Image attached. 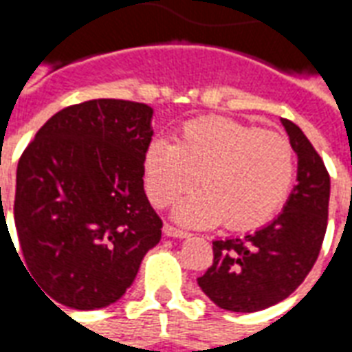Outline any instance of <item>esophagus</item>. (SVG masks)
<instances>
[{
	"label": "esophagus",
	"mask_w": 352,
	"mask_h": 352,
	"mask_svg": "<svg viewBox=\"0 0 352 352\" xmlns=\"http://www.w3.org/2000/svg\"><path fill=\"white\" fill-rule=\"evenodd\" d=\"M164 236L179 237V239H183V237H188V232L175 228V226H171V224H166V226H164Z\"/></svg>",
	"instance_id": "1"
}]
</instances>
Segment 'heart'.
Listing matches in <instances>:
<instances>
[{"instance_id":"b5f03b06","label":"heart","mask_w":352,"mask_h":352,"mask_svg":"<svg viewBox=\"0 0 352 352\" xmlns=\"http://www.w3.org/2000/svg\"><path fill=\"white\" fill-rule=\"evenodd\" d=\"M145 188L154 206L168 207L198 183L175 209L188 226L226 222L232 230L258 228L277 213L292 190L296 153L275 131L222 116L183 126L177 143L154 139L146 146Z\"/></svg>"}]
</instances>
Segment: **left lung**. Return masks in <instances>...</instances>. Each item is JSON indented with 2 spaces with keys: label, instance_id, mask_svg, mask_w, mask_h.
I'll list each match as a JSON object with an SVG mask.
<instances>
[{
  "label": "left lung",
  "instance_id": "obj_1",
  "mask_svg": "<svg viewBox=\"0 0 352 352\" xmlns=\"http://www.w3.org/2000/svg\"><path fill=\"white\" fill-rule=\"evenodd\" d=\"M280 122L298 154V183L264 228L213 241V264L198 285L221 309L254 313L283 302L302 285L320 252L330 175L305 133L287 118Z\"/></svg>",
  "mask_w": 352,
  "mask_h": 352
}]
</instances>
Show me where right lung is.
I'll use <instances>...</instances> for the list:
<instances>
[{"label":"right lung","instance_id":"add662e5","mask_svg":"<svg viewBox=\"0 0 352 352\" xmlns=\"http://www.w3.org/2000/svg\"><path fill=\"white\" fill-rule=\"evenodd\" d=\"M153 113L135 101L77 103L50 116L20 156L19 260L52 303H115L160 241L162 221L143 188Z\"/></svg>","mask_w":352,"mask_h":352}]
</instances>
